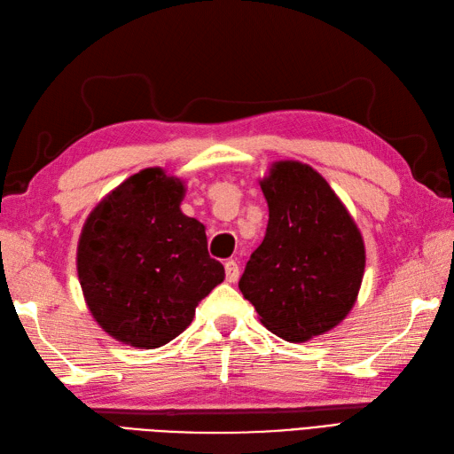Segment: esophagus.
Wrapping results in <instances>:
<instances>
[{"instance_id":"obj_1","label":"esophagus","mask_w":454,"mask_h":454,"mask_svg":"<svg viewBox=\"0 0 454 454\" xmlns=\"http://www.w3.org/2000/svg\"><path fill=\"white\" fill-rule=\"evenodd\" d=\"M239 275H240L239 263H237L235 260H229V262H225V278H227V283H237V280H239Z\"/></svg>"}]
</instances>
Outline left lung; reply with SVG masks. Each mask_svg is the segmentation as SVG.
Masks as SVG:
<instances>
[{"instance_id": "obj_1", "label": "left lung", "mask_w": 454, "mask_h": 454, "mask_svg": "<svg viewBox=\"0 0 454 454\" xmlns=\"http://www.w3.org/2000/svg\"><path fill=\"white\" fill-rule=\"evenodd\" d=\"M260 185L269 223L239 288L267 330L308 341L344 321L357 301L364 242L344 202L311 166L273 162Z\"/></svg>"}]
</instances>
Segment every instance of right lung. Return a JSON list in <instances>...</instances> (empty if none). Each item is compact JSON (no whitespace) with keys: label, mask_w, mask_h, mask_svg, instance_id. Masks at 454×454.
Masks as SVG:
<instances>
[{"label":"right lung","mask_w":454,"mask_h":454,"mask_svg":"<svg viewBox=\"0 0 454 454\" xmlns=\"http://www.w3.org/2000/svg\"><path fill=\"white\" fill-rule=\"evenodd\" d=\"M185 183L145 168L88 215L76 267L85 303L105 333L154 349L185 330L225 269L207 254L206 227L181 212Z\"/></svg>","instance_id":"right-lung-1"}]
</instances>
